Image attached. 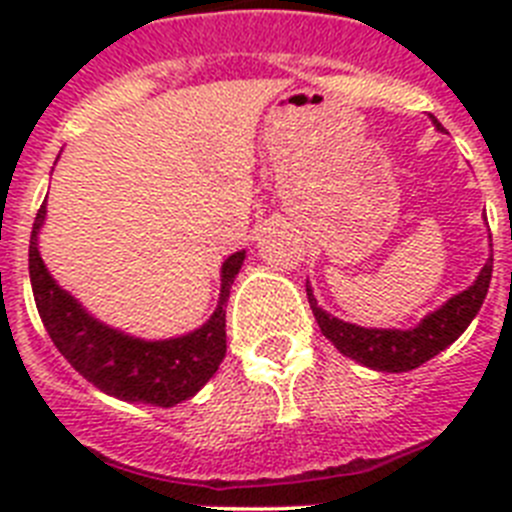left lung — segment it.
Masks as SVG:
<instances>
[{"instance_id": "1", "label": "left lung", "mask_w": 512, "mask_h": 512, "mask_svg": "<svg viewBox=\"0 0 512 512\" xmlns=\"http://www.w3.org/2000/svg\"><path fill=\"white\" fill-rule=\"evenodd\" d=\"M431 122L438 133H443L441 122L436 117H431ZM490 279L492 256L485 261L477 279L467 289H461L459 295L449 297L441 307L423 315V320L413 328H364V325L336 318V315H330L328 310L318 305V300L312 295L310 282H307V302H310L312 315L318 320L320 333L343 356L354 359L361 366H369L374 372L402 374L413 372L420 364L431 361L433 356L441 354L443 348H449L469 328V323H472L482 302H485Z\"/></svg>"}]
</instances>
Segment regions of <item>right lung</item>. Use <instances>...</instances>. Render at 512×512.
<instances>
[{"mask_svg":"<svg viewBox=\"0 0 512 512\" xmlns=\"http://www.w3.org/2000/svg\"><path fill=\"white\" fill-rule=\"evenodd\" d=\"M45 212L43 202L30 235V284L40 320L63 359L104 395L135 405L174 408L197 395L225 359V305L246 251L230 253L220 266L217 307L200 328L151 341L102 323L53 279L38 243Z\"/></svg>","mask_w":512,"mask_h":512,"instance_id":"add662e5","label":"right lung"}]
</instances>
